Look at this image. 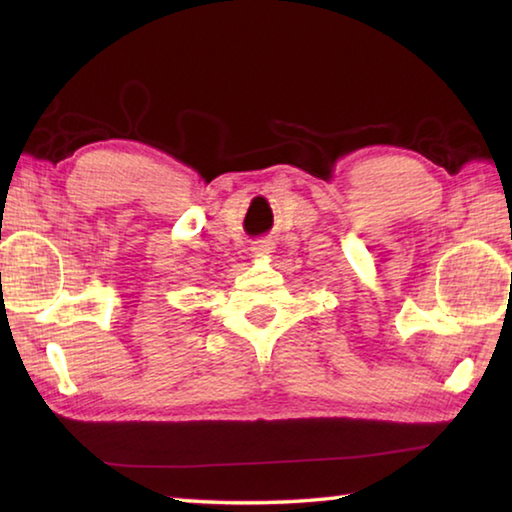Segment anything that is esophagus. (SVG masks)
<instances>
[{"label":"esophagus","instance_id":"obj_1","mask_svg":"<svg viewBox=\"0 0 512 512\" xmlns=\"http://www.w3.org/2000/svg\"><path fill=\"white\" fill-rule=\"evenodd\" d=\"M273 241L271 239H257L255 244H253V250L257 255H268V253H273Z\"/></svg>","mask_w":512,"mask_h":512}]
</instances>
